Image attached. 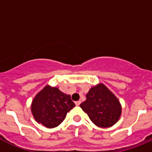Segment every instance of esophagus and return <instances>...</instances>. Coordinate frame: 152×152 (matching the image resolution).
Masks as SVG:
<instances>
[{
	"mask_svg": "<svg viewBox=\"0 0 152 152\" xmlns=\"http://www.w3.org/2000/svg\"><path fill=\"white\" fill-rule=\"evenodd\" d=\"M80 103H81V102H80V100H79V101L75 102V104H76V106H79L80 104Z\"/></svg>",
	"mask_w": 152,
	"mask_h": 152,
	"instance_id": "34e87169",
	"label": "esophagus"
}]
</instances>
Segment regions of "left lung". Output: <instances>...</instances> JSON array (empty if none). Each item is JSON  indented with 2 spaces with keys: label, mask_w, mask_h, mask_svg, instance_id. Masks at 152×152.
Here are the masks:
<instances>
[{
  "label": "left lung",
  "mask_w": 152,
  "mask_h": 152,
  "mask_svg": "<svg viewBox=\"0 0 152 152\" xmlns=\"http://www.w3.org/2000/svg\"><path fill=\"white\" fill-rule=\"evenodd\" d=\"M80 107L94 124L101 128H108L119 121L122 114L121 103L103 83L92 87Z\"/></svg>",
  "instance_id": "left-lung-1"
}]
</instances>
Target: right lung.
Returning a JSON list of instances; mask_svg holds the SVG:
<instances>
[{"mask_svg": "<svg viewBox=\"0 0 152 152\" xmlns=\"http://www.w3.org/2000/svg\"><path fill=\"white\" fill-rule=\"evenodd\" d=\"M75 107L71 95L47 84L33 98L31 112L37 123L52 129L59 126Z\"/></svg>", "mask_w": 152, "mask_h": 152, "instance_id": "obj_1", "label": "right lung"}]
</instances>
